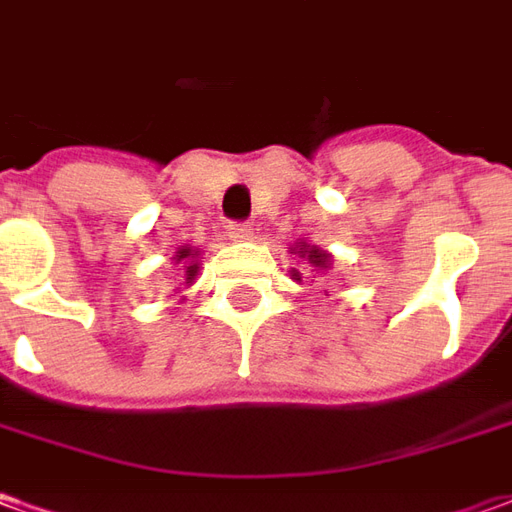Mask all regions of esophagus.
Here are the masks:
<instances>
[{
	"label": "esophagus",
	"mask_w": 512,
	"mask_h": 512,
	"mask_svg": "<svg viewBox=\"0 0 512 512\" xmlns=\"http://www.w3.org/2000/svg\"><path fill=\"white\" fill-rule=\"evenodd\" d=\"M227 230H230L232 241H252V238H255L252 224H246V221H232Z\"/></svg>",
	"instance_id": "esophagus-1"
}]
</instances>
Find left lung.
<instances>
[{
	"mask_svg": "<svg viewBox=\"0 0 512 512\" xmlns=\"http://www.w3.org/2000/svg\"><path fill=\"white\" fill-rule=\"evenodd\" d=\"M293 255H299V257H305L307 263L313 266V271H327V268L332 266V257L324 252V249H318V246H310L307 241H299V244L293 246ZM291 280L296 282H302V274L293 268L291 271Z\"/></svg>",
	"mask_w": 512,
	"mask_h": 512,
	"instance_id": "8db88e82",
	"label": "left lung"
}]
</instances>
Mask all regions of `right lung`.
Listing matches in <instances>:
<instances>
[{"label": "right lung", "instance_id": "1", "mask_svg": "<svg viewBox=\"0 0 512 512\" xmlns=\"http://www.w3.org/2000/svg\"><path fill=\"white\" fill-rule=\"evenodd\" d=\"M196 249H191V246H182V249H177V255H174V260L177 263H182V271H185V285H191V282L196 280V274H199V260H196Z\"/></svg>", "mask_w": 512, "mask_h": 512}]
</instances>
